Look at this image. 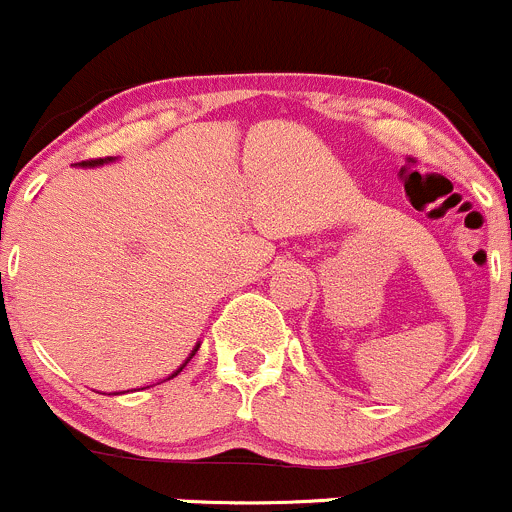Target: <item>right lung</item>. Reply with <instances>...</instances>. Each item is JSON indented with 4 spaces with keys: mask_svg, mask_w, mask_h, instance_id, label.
Wrapping results in <instances>:
<instances>
[{
    "mask_svg": "<svg viewBox=\"0 0 512 512\" xmlns=\"http://www.w3.org/2000/svg\"><path fill=\"white\" fill-rule=\"evenodd\" d=\"M111 160H116V158H96V160H81V168H96V165H103V163H111ZM198 349H200V344H195V349H193V352H190V356H188V359H185L183 361V364H180V369L178 371H173V374H170L168 376V379H173V376H178L180 374V371H183L185 369V364H188V361L190 359H193V356H195V352H198Z\"/></svg>",
    "mask_w": 512,
    "mask_h": 512,
    "instance_id": "add662e5",
    "label": "right lung"
}]
</instances>
